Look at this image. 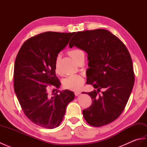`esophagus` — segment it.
<instances>
[{"label":"esophagus","instance_id":"34e87169","mask_svg":"<svg viewBox=\"0 0 147 147\" xmlns=\"http://www.w3.org/2000/svg\"><path fill=\"white\" fill-rule=\"evenodd\" d=\"M80 94H81V92L80 91H77V92H74V95H75L76 96H78Z\"/></svg>","mask_w":147,"mask_h":147}]
</instances>
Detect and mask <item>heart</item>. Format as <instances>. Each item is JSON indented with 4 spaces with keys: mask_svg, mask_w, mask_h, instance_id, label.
<instances>
[{
    "mask_svg": "<svg viewBox=\"0 0 147 147\" xmlns=\"http://www.w3.org/2000/svg\"><path fill=\"white\" fill-rule=\"evenodd\" d=\"M69 54L74 61H76L80 55H84L83 52L80 49L72 50ZM55 71L57 73H60V68H59V57H57L55 61ZM85 83V79L82 76L78 74H74L66 78L64 81L63 85L64 88L71 90H78L83 86Z\"/></svg>",
    "mask_w": 147,
    "mask_h": 147,
    "instance_id": "b5f03b06",
    "label": "heart"
}]
</instances>
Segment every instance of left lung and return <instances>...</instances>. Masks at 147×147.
Wrapping results in <instances>:
<instances>
[{
    "label": "left lung",
    "instance_id": "1",
    "mask_svg": "<svg viewBox=\"0 0 147 147\" xmlns=\"http://www.w3.org/2000/svg\"><path fill=\"white\" fill-rule=\"evenodd\" d=\"M69 45L87 53L86 83L96 89L86 93L92 104L83 111L84 118L92 126L107 125L119 117L133 90L135 74L128 50L104 29L76 32Z\"/></svg>",
    "mask_w": 147,
    "mask_h": 147
}]
</instances>
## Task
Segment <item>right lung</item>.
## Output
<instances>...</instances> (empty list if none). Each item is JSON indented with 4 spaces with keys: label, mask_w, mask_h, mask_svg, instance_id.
<instances>
[{
    "label": "right lung",
    "mask_w": 147,
    "mask_h": 147,
    "mask_svg": "<svg viewBox=\"0 0 147 147\" xmlns=\"http://www.w3.org/2000/svg\"><path fill=\"white\" fill-rule=\"evenodd\" d=\"M74 33L47 32L33 36L23 43L16 58L14 87L18 101L26 116L45 128L59 126L67 105L74 98L68 90L49 93L50 87L61 85L55 61Z\"/></svg>",
    "instance_id": "right-lung-1"
}]
</instances>
